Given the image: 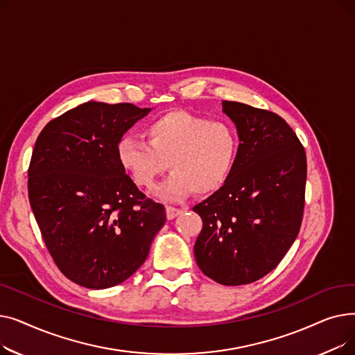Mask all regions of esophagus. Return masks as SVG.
Returning a JSON list of instances; mask_svg holds the SVG:
<instances>
[{"mask_svg": "<svg viewBox=\"0 0 355 355\" xmlns=\"http://www.w3.org/2000/svg\"><path fill=\"white\" fill-rule=\"evenodd\" d=\"M165 211H166V218H168V220H173V218H175L177 216H180V214L182 213V210H181V209L171 207V206H168Z\"/></svg>", "mask_w": 355, "mask_h": 355, "instance_id": "34e87169", "label": "esophagus"}]
</instances>
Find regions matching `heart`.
<instances>
[{"label": "heart", "instance_id": "heart-1", "mask_svg": "<svg viewBox=\"0 0 355 355\" xmlns=\"http://www.w3.org/2000/svg\"><path fill=\"white\" fill-rule=\"evenodd\" d=\"M144 142L122 137L116 158L138 187L151 189L168 170L171 177L154 191L165 201H178L193 191L207 196L226 184L239 151L233 128L210 122L185 110H170L145 126Z\"/></svg>", "mask_w": 355, "mask_h": 355}]
</instances>
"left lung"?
Here are the masks:
<instances>
[{
	"label": "left lung",
	"instance_id": "8db88e82",
	"mask_svg": "<svg viewBox=\"0 0 355 355\" xmlns=\"http://www.w3.org/2000/svg\"><path fill=\"white\" fill-rule=\"evenodd\" d=\"M221 105L237 129V159L226 184L193 209L202 220L194 256L204 275L237 286L275 269L300 233L306 155L273 112L230 101Z\"/></svg>",
	"mask_w": 355,
	"mask_h": 355
}]
</instances>
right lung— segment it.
Wrapping results in <instances>:
<instances>
[{"label": "right lung", "mask_w": 355, "mask_h": 355, "mask_svg": "<svg viewBox=\"0 0 355 355\" xmlns=\"http://www.w3.org/2000/svg\"><path fill=\"white\" fill-rule=\"evenodd\" d=\"M153 107L89 101L50 121L34 145L28 198L44 243L71 282L106 289L134 275L165 223L116 158Z\"/></svg>", "instance_id": "obj_1"}]
</instances>
